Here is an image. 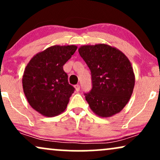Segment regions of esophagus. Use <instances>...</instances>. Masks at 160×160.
<instances>
[{"instance_id":"esophagus-1","label":"esophagus","mask_w":160,"mask_h":160,"mask_svg":"<svg viewBox=\"0 0 160 160\" xmlns=\"http://www.w3.org/2000/svg\"><path fill=\"white\" fill-rule=\"evenodd\" d=\"M74 88H75V90H76L77 92H78L79 90H80V85H75L74 86Z\"/></svg>"}]
</instances>
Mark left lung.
Here are the masks:
<instances>
[{
	"instance_id": "1",
	"label": "left lung",
	"mask_w": 160,
	"mask_h": 160,
	"mask_svg": "<svg viewBox=\"0 0 160 160\" xmlns=\"http://www.w3.org/2000/svg\"><path fill=\"white\" fill-rule=\"evenodd\" d=\"M78 51L91 71L92 88L85 94L90 109L102 118L120 113L135 86V74L127 56L104 43L83 45Z\"/></svg>"
}]
</instances>
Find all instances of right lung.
I'll use <instances>...</instances> for the list:
<instances>
[{
	"label": "right lung",
	"mask_w": 160,
	"mask_h": 160,
	"mask_svg": "<svg viewBox=\"0 0 160 160\" xmlns=\"http://www.w3.org/2000/svg\"><path fill=\"white\" fill-rule=\"evenodd\" d=\"M75 45L49 47L34 55L22 76L28 102L41 115L52 117L65 111L74 88L68 81L63 65L77 50Z\"/></svg>",
	"instance_id": "obj_1"
}]
</instances>
